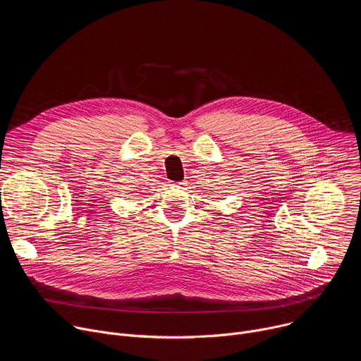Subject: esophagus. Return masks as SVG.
Returning a JSON list of instances; mask_svg holds the SVG:
<instances>
[{
  "instance_id": "1",
  "label": "esophagus",
  "mask_w": 361,
  "mask_h": 361,
  "mask_svg": "<svg viewBox=\"0 0 361 361\" xmlns=\"http://www.w3.org/2000/svg\"><path fill=\"white\" fill-rule=\"evenodd\" d=\"M185 181H178V183H170L171 187H176V188H184L185 187Z\"/></svg>"
}]
</instances>
